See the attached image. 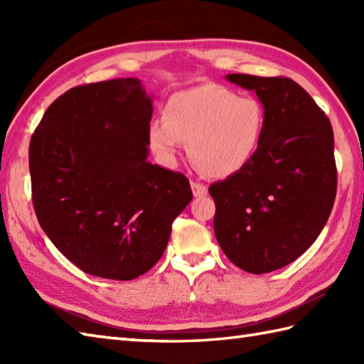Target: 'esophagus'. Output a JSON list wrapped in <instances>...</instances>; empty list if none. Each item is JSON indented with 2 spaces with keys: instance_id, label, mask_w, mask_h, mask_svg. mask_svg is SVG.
Returning <instances> with one entry per match:
<instances>
[{
  "instance_id": "34e87169",
  "label": "esophagus",
  "mask_w": 364,
  "mask_h": 364,
  "mask_svg": "<svg viewBox=\"0 0 364 364\" xmlns=\"http://www.w3.org/2000/svg\"><path fill=\"white\" fill-rule=\"evenodd\" d=\"M191 188H192V192H194V197L202 198V197H205L208 194V188L205 186V184H202V183L191 181Z\"/></svg>"
}]
</instances>
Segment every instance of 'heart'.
Here are the masks:
<instances>
[{"label": "heart", "instance_id": "b5f03b06", "mask_svg": "<svg viewBox=\"0 0 364 364\" xmlns=\"http://www.w3.org/2000/svg\"><path fill=\"white\" fill-rule=\"evenodd\" d=\"M262 129L264 111L257 100L208 82L170 97L164 120L150 123L149 139L166 162H173L189 142L191 159L205 175L228 178L249 164Z\"/></svg>", "mask_w": 364, "mask_h": 364}]
</instances>
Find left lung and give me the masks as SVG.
Returning a JSON list of instances; mask_svg holds the SVG:
<instances>
[{"label":"left lung","mask_w":364,"mask_h":364,"mask_svg":"<svg viewBox=\"0 0 364 364\" xmlns=\"http://www.w3.org/2000/svg\"><path fill=\"white\" fill-rule=\"evenodd\" d=\"M227 80L257 94L264 129L249 164L210 186L214 233L233 264L267 274L297 259L328 220L338 181L333 129L291 78L233 73Z\"/></svg>","instance_id":"left-lung-1"}]
</instances>
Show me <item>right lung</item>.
<instances>
[{
  "mask_svg": "<svg viewBox=\"0 0 364 364\" xmlns=\"http://www.w3.org/2000/svg\"><path fill=\"white\" fill-rule=\"evenodd\" d=\"M151 114L136 78L84 84L54 100L31 137L37 220L82 272L145 274L192 200L186 176L146 161Z\"/></svg>",
  "mask_w": 364,
  "mask_h": 364,
  "instance_id": "right-lung-1",
  "label": "right lung"
}]
</instances>
